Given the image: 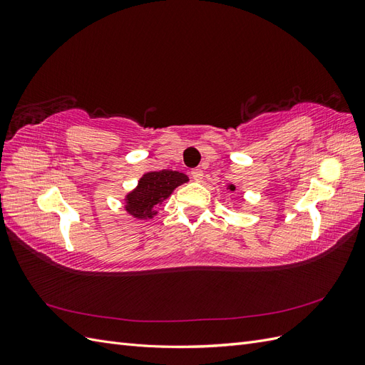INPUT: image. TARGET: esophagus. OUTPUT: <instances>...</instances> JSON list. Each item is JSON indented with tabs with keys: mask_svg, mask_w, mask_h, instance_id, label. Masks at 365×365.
Segmentation results:
<instances>
[{
	"mask_svg": "<svg viewBox=\"0 0 365 365\" xmlns=\"http://www.w3.org/2000/svg\"><path fill=\"white\" fill-rule=\"evenodd\" d=\"M190 175H192V178H193L195 181H202V178H204V172H202L200 168L192 169Z\"/></svg>",
	"mask_w": 365,
	"mask_h": 365,
	"instance_id": "34e87169",
	"label": "esophagus"
}]
</instances>
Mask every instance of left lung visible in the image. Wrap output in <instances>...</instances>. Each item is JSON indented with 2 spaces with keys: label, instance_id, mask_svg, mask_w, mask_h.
Returning <instances> with one entry per match:
<instances>
[{
  "label": "left lung",
  "instance_id": "left-lung-1",
  "mask_svg": "<svg viewBox=\"0 0 365 365\" xmlns=\"http://www.w3.org/2000/svg\"><path fill=\"white\" fill-rule=\"evenodd\" d=\"M228 187H230V190H231V192H235V190H236V187H235L233 184H231V185H228Z\"/></svg>",
  "mask_w": 365,
  "mask_h": 365
}]
</instances>
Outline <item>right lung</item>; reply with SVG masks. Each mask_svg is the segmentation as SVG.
<instances>
[{"instance_id": "obj_1", "label": "right lung", "mask_w": 365, "mask_h": 365, "mask_svg": "<svg viewBox=\"0 0 365 365\" xmlns=\"http://www.w3.org/2000/svg\"><path fill=\"white\" fill-rule=\"evenodd\" d=\"M185 181H189L187 175L176 170H160L143 175L137 189L126 196V210L129 215L138 219H150L157 215L153 207L168 200L176 187Z\"/></svg>"}]
</instances>
